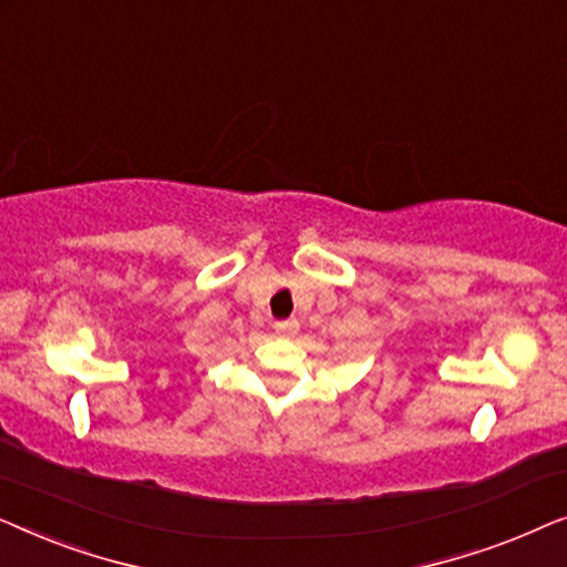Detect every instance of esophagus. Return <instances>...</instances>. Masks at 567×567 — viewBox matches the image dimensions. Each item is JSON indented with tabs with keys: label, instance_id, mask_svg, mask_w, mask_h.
Here are the masks:
<instances>
[{
	"label": "esophagus",
	"instance_id": "obj_1",
	"mask_svg": "<svg viewBox=\"0 0 567 567\" xmlns=\"http://www.w3.org/2000/svg\"><path fill=\"white\" fill-rule=\"evenodd\" d=\"M276 332H278V336H284V338H293L299 332V322L297 320H278Z\"/></svg>",
	"mask_w": 567,
	"mask_h": 567
}]
</instances>
